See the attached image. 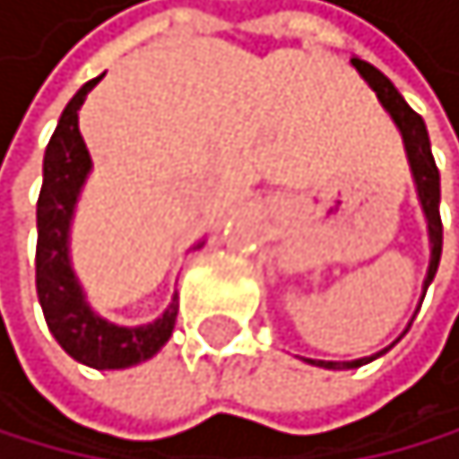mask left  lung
I'll list each match as a JSON object with an SVG mask.
<instances>
[{
	"label": "left lung",
	"mask_w": 459,
	"mask_h": 459,
	"mask_svg": "<svg viewBox=\"0 0 459 459\" xmlns=\"http://www.w3.org/2000/svg\"><path fill=\"white\" fill-rule=\"evenodd\" d=\"M353 68L362 74L365 82L370 89L377 91L382 108L391 114V120L396 123V129L403 134V143H405V154H408V163H411V175H414V186H417V198L422 204V212H426L429 221V241H431V261H429V273H426V281H422V296H426L429 284L434 281V273L440 267V253H443V221H440V172H437V163H434V154H431V140H429V129L422 123L420 114L411 108L403 94L394 89V82L385 77L382 71H377L370 63H362V59H351ZM394 348V345H388ZM379 351L374 356H365V359H353V362H325V359H307L310 365H319L327 370H342V368H359L374 362L377 356L388 353Z\"/></svg>",
	"instance_id": "obj_1"
}]
</instances>
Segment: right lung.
<instances>
[{
	"label": "right lung",
	"mask_w": 459,
	"mask_h": 459,
	"mask_svg": "<svg viewBox=\"0 0 459 459\" xmlns=\"http://www.w3.org/2000/svg\"><path fill=\"white\" fill-rule=\"evenodd\" d=\"M100 80L103 77L89 80L71 97L45 149L42 189L37 201V296L48 330L68 356L97 370H120L152 359L169 342L178 319V293L163 316L149 325H111L91 310L71 267V218L85 178L91 172V154L80 134L77 111Z\"/></svg>",
	"instance_id": "obj_1"
}]
</instances>
